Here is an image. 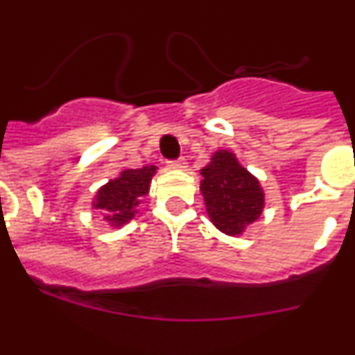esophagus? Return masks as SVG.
Here are the masks:
<instances>
[{"mask_svg":"<svg viewBox=\"0 0 355 355\" xmlns=\"http://www.w3.org/2000/svg\"><path fill=\"white\" fill-rule=\"evenodd\" d=\"M168 166L173 168V170H185V168H187V161H185L184 157H178L177 161L168 162Z\"/></svg>","mask_w":355,"mask_h":355,"instance_id":"obj_1","label":"esophagus"}]
</instances>
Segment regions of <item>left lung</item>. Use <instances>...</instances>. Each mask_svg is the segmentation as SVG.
Instances as JSON below:
<instances>
[{"label":"left lung","instance_id":"8db88e82","mask_svg":"<svg viewBox=\"0 0 355 355\" xmlns=\"http://www.w3.org/2000/svg\"><path fill=\"white\" fill-rule=\"evenodd\" d=\"M201 177L200 191L208 217L217 230L234 236L261 217L264 208L263 187L241 166L233 152H215L201 170Z\"/></svg>","mask_w":355,"mask_h":355}]
</instances>
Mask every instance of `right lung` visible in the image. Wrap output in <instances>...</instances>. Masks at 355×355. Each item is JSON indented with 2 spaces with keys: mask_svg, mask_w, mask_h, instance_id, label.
Here are the masks:
<instances>
[{
  "mask_svg": "<svg viewBox=\"0 0 355 355\" xmlns=\"http://www.w3.org/2000/svg\"><path fill=\"white\" fill-rule=\"evenodd\" d=\"M155 170V166H144L121 171L117 178L103 185L96 193L92 208L101 210L110 226L121 227L128 224L138 211L140 201L147 196Z\"/></svg>",
  "mask_w": 355,
  "mask_h": 355,
  "instance_id": "1",
  "label": "right lung"
}]
</instances>
